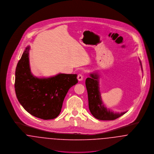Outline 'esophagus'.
<instances>
[{"mask_svg": "<svg viewBox=\"0 0 154 154\" xmlns=\"http://www.w3.org/2000/svg\"><path fill=\"white\" fill-rule=\"evenodd\" d=\"M77 79H78L79 81L81 82V81H82L83 79V76L82 74H79L78 76H77Z\"/></svg>", "mask_w": 154, "mask_h": 154, "instance_id": "obj_1", "label": "esophagus"}]
</instances>
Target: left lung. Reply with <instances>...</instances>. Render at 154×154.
<instances>
[{"label": "left lung", "mask_w": 154, "mask_h": 154, "mask_svg": "<svg viewBox=\"0 0 154 154\" xmlns=\"http://www.w3.org/2000/svg\"><path fill=\"white\" fill-rule=\"evenodd\" d=\"M142 71L143 72L141 61L139 58ZM90 77L85 80V85L88 93V107L92 115L96 119L101 120H112L116 119L128 111L114 112L107 109L103 102L100 90L99 71H94L89 74Z\"/></svg>", "instance_id": "obj_1"}]
</instances>
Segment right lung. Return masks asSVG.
<instances>
[{"label": "right lung", "mask_w": 154, "mask_h": 154, "mask_svg": "<svg viewBox=\"0 0 154 154\" xmlns=\"http://www.w3.org/2000/svg\"><path fill=\"white\" fill-rule=\"evenodd\" d=\"M27 46L17 63L15 88L17 100L29 113L44 120L53 119L61 112L69 90L78 83L77 74L59 73L38 77L31 72Z\"/></svg>", "instance_id": "1"}]
</instances>
